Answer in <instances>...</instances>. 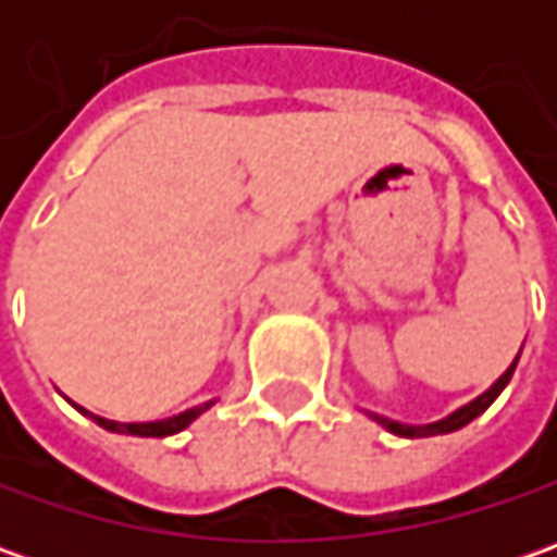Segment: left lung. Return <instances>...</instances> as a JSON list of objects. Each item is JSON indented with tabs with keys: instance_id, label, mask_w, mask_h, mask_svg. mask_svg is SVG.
<instances>
[{
	"instance_id": "1",
	"label": "left lung",
	"mask_w": 557,
	"mask_h": 557,
	"mask_svg": "<svg viewBox=\"0 0 557 557\" xmlns=\"http://www.w3.org/2000/svg\"><path fill=\"white\" fill-rule=\"evenodd\" d=\"M515 366H518V356H515V362L505 369V374L490 387V391H483L478 399H471V403H465L461 409H456L453 416L440 418V421H434V424H403V421H394V418H384V416H374V412H369V416L381 424V428H387L391 434H396V437H437V434H453V431H459V428H465L468 421H474L478 416H483L490 406H493V399L503 394L505 384L511 381V374H515Z\"/></svg>"
}]
</instances>
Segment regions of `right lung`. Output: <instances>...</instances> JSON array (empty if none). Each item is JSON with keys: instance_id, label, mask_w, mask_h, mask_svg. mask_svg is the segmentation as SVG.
Wrapping results in <instances>:
<instances>
[{"instance_id": "obj_1", "label": "right lung", "mask_w": 557, "mask_h": 557, "mask_svg": "<svg viewBox=\"0 0 557 557\" xmlns=\"http://www.w3.org/2000/svg\"><path fill=\"white\" fill-rule=\"evenodd\" d=\"M216 399H210V403H201V406H195V409H185L180 416L173 418H163V421H133V424H120V421H108V418L92 416V412H86V409H79L83 416H89L96 424H101L104 431H114V434H133V437H170V434H180L185 431L195 418L207 412L210 406H213Z\"/></svg>"}]
</instances>
